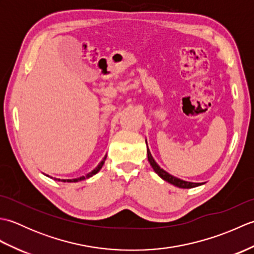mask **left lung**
<instances>
[{"label": "left lung", "instance_id": "8db88e82", "mask_svg": "<svg viewBox=\"0 0 254 254\" xmlns=\"http://www.w3.org/2000/svg\"><path fill=\"white\" fill-rule=\"evenodd\" d=\"M145 142H146V145H147V139H145ZM147 158L149 161V165L152 166V168L154 169L156 174H157L163 180L167 181L168 183H171L172 186L178 187L180 189H192V188H196V187H199L203 185V183H195V182H189V181L181 180V179H179V178L174 177L172 175L168 174V172L164 170L163 168H160V166L156 163L155 159L153 158L152 154H150V150H149L148 146H147Z\"/></svg>", "mask_w": 254, "mask_h": 254}]
</instances>
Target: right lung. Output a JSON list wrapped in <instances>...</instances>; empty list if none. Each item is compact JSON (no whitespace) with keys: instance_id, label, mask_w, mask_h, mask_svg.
Returning <instances> with one entry per match:
<instances>
[{"instance_id":"1","label":"right lung","mask_w":254,"mask_h":254,"mask_svg":"<svg viewBox=\"0 0 254 254\" xmlns=\"http://www.w3.org/2000/svg\"><path fill=\"white\" fill-rule=\"evenodd\" d=\"M106 158H107V155L105 156L104 158H102V160L100 161V163H99L98 165H97L96 168H94L93 170L89 171L88 174H86V175H84V176H82V177H78V178H74V179H59V178H52V177L48 176V175H46V176H47V177H50V178H52V179H55V180H57V181H61V182H78V181H83V180H85V179H88V178L95 176V175L97 174V172H99L100 169L102 168V166H104V164H105Z\"/></svg>"}]
</instances>
